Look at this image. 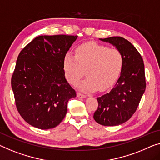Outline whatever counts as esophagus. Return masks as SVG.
<instances>
[{"label":"esophagus","mask_w":160,"mask_h":160,"mask_svg":"<svg viewBox=\"0 0 160 160\" xmlns=\"http://www.w3.org/2000/svg\"><path fill=\"white\" fill-rule=\"evenodd\" d=\"M77 96L78 98H85L86 97V96H85V95L81 93V92H77Z\"/></svg>","instance_id":"obj_1"}]
</instances>
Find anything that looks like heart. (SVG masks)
Masks as SVG:
<instances>
[{
  "label": "heart",
  "instance_id": "obj_1",
  "mask_svg": "<svg viewBox=\"0 0 160 160\" xmlns=\"http://www.w3.org/2000/svg\"><path fill=\"white\" fill-rule=\"evenodd\" d=\"M123 64L122 53L117 49L95 42L80 45L75 55L70 52L64 58L63 68L68 82L75 85L83 76L87 78L78 85L83 91L92 92L98 88L105 90L117 79Z\"/></svg>",
  "mask_w": 160,
  "mask_h": 160
}]
</instances>
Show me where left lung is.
Segmentation results:
<instances>
[{
    "instance_id": "8db88e82",
    "label": "left lung",
    "mask_w": 160,
    "mask_h": 160,
    "mask_svg": "<svg viewBox=\"0 0 160 160\" xmlns=\"http://www.w3.org/2000/svg\"><path fill=\"white\" fill-rule=\"evenodd\" d=\"M100 40L118 49L123 64L120 77L111 91L97 98L98 106L93 118L101 125L118 126L135 113L146 89L144 62L137 49L124 38L112 37Z\"/></svg>"
}]
</instances>
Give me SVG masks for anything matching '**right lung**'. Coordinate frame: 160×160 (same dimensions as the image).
I'll return each mask as SVG.
<instances>
[{
  "mask_svg": "<svg viewBox=\"0 0 160 160\" xmlns=\"http://www.w3.org/2000/svg\"><path fill=\"white\" fill-rule=\"evenodd\" d=\"M78 36H39L19 53L11 78L16 106L28 124L49 129L61 123L76 92L65 79L64 58Z\"/></svg>",
  "mask_w": 160,
  "mask_h": 160,
  "instance_id": "obj_1",
  "label": "right lung"
}]
</instances>
